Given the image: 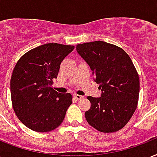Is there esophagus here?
<instances>
[{"instance_id": "1", "label": "esophagus", "mask_w": 157, "mask_h": 157, "mask_svg": "<svg viewBox=\"0 0 157 157\" xmlns=\"http://www.w3.org/2000/svg\"><path fill=\"white\" fill-rule=\"evenodd\" d=\"M74 98H75L76 100H81V99H83V96L79 95V94H75V95H74Z\"/></svg>"}]
</instances>
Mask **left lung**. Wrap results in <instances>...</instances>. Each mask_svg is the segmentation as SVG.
<instances>
[{
	"instance_id": "8db88e82",
	"label": "left lung",
	"mask_w": 157,
	"mask_h": 157,
	"mask_svg": "<svg viewBox=\"0 0 157 157\" xmlns=\"http://www.w3.org/2000/svg\"><path fill=\"white\" fill-rule=\"evenodd\" d=\"M76 51L102 91L101 97H87L86 121L102 132L120 130L134 113L139 96V76L131 58L123 48L103 41L77 44Z\"/></svg>"
}]
</instances>
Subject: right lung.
I'll list each match as a JSON object with an SVG mask.
<instances>
[{
    "instance_id": "add662e5",
    "label": "right lung",
    "mask_w": 157,
    "mask_h": 157,
    "mask_svg": "<svg viewBox=\"0 0 157 157\" xmlns=\"http://www.w3.org/2000/svg\"><path fill=\"white\" fill-rule=\"evenodd\" d=\"M74 46L46 44L24 54L10 79V94L15 114L27 128L47 132L62 124L72 103L70 93L61 94L52 88L63 60Z\"/></svg>"
}]
</instances>
